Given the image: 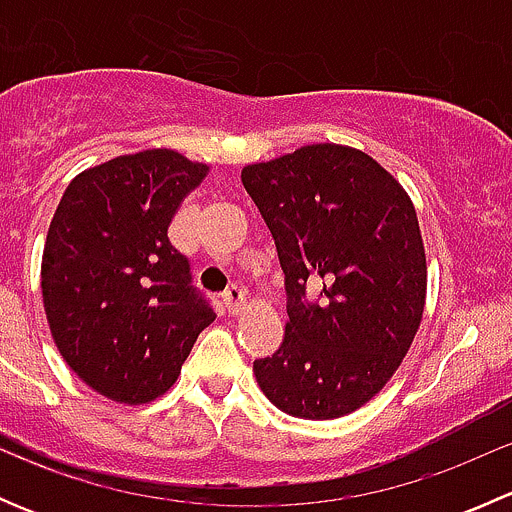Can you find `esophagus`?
I'll use <instances>...</instances> for the list:
<instances>
[{"mask_svg": "<svg viewBox=\"0 0 512 512\" xmlns=\"http://www.w3.org/2000/svg\"><path fill=\"white\" fill-rule=\"evenodd\" d=\"M223 304H225V309L230 314L242 312V307H245V292H242L240 287H230L223 294Z\"/></svg>", "mask_w": 512, "mask_h": 512, "instance_id": "34e87169", "label": "esophagus"}]
</instances>
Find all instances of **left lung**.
Segmentation results:
<instances>
[{"label":"left lung","instance_id":"obj_1","mask_svg":"<svg viewBox=\"0 0 512 512\" xmlns=\"http://www.w3.org/2000/svg\"><path fill=\"white\" fill-rule=\"evenodd\" d=\"M285 272L280 349L252 364L289 416L327 421L374 399L409 354L426 304V250L404 185L359 148L312 143L242 168ZM307 286L320 287L307 303Z\"/></svg>","mask_w":512,"mask_h":512}]
</instances>
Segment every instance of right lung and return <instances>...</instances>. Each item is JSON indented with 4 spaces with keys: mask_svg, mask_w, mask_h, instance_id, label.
Returning a JSON list of instances; mask_svg holds the SVG:
<instances>
[{
    "mask_svg": "<svg viewBox=\"0 0 512 512\" xmlns=\"http://www.w3.org/2000/svg\"><path fill=\"white\" fill-rule=\"evenodd\" d=\"M210 165L170 148L86 168L51 218L41 294L56 349L86 386L138 406L175 384L215 319L168 227Z\"/></svg>",
    "mask_w": 512,
    "mask_h": 512,
    "instance_id": "obj_1",
    "label": "right lung"
}]
</instances>
